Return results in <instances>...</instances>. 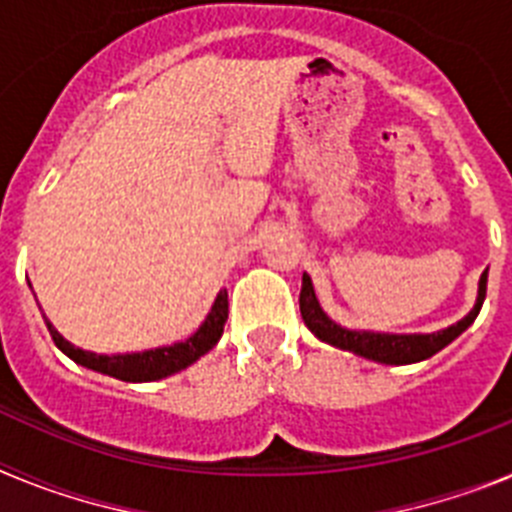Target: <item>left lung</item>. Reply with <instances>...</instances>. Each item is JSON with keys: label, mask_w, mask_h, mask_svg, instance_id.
Segmentation results:
<instances>
[{"label": "left lung", "mask_w": 512, "mask_h": 512, "mask_svg": "<svg viewBox=\"0 0 512 512\" xmlns=\"http://www.w3.org/2000/svg\"><path fill=\"white\" fill-rule=\"evenodd\" d=\"M487 295V271L479 277V292L477 302L469 310L467 318H461L459 323L449 325V328L436 330V333H374V330H348L338 325L336 320H330L320 307L315 289H312V279L302 274V292H300V312L307 328L320 338V341L330 343V346L343 348V351H354L356 356L364 359L379 361V364H415V361L431 359L441 348L449 346L454 338H459L474 318L482 310V302Z\"/></svg>", "instance_id": "left-lung-1"}]
</instances>
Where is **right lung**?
<instances>
[{
    "label": "right lung",
    "instance_id": "right-lung-1",
    "mask_svg": "<svg viewBox=\"0 0 512 512\" xmlns=\"http://www.w3.org/2000/svg\"><path fill=\"white\" fill-rule=\"evenodd\" d=\"M225 320H228V292L220 289L212 302L210 315L205 318V323L200 325V330L189 336L187 341L174 343V346H161L151 348V351H138V354H92V351H84V348H76L74 343H69L66 338L53 328L48 320V330H51L53 341L61 348L63 354L74 359L76 364L94 369V372L110 374V377L122 379V382H156V379L171 377V374L182 372L189 364L205 356L220 336H223Z\"/></svg>",
    "mask_w": 512,
    "mask_h": 512
}]
</instances>
